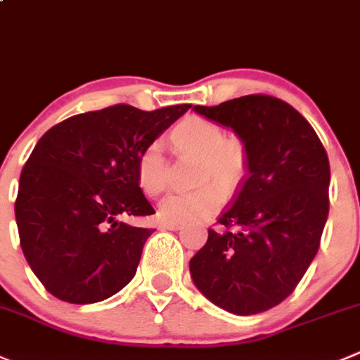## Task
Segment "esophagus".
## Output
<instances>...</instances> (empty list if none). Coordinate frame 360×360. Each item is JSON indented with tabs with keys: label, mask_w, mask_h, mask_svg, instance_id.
Segmentation results:
<instances>
[{
	"label": "esophagus",
	"mask_w": 360,
	"mask_h": 360,
	"mask_svg": "<svg viewBox=\"0 0 360 360\" xmlns=\"http://www.w3.org/2000/svg\"><path fill=\"white\" fill-rule=\"evenodd\" d=\"M183 223H162V229L165 230H179Z\"/></svg>",
	"instance_id": "1"
}]
</instances>
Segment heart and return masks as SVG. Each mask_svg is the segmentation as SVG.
<instances>
[{"label": "heart", "instance_id": "1", "mask_svg": "<svg viewBox=\"0 0 360 360\" xmlns=\"http://www.w3.org/2000/svg\"><path fill=\"white\" fill-rule=\"evenodd\" d=\"M172 142L181 153L200 158L198 183L205 186L195 191L170 193L158 204L163 223H183L216 211L223 202V191L232 193L248 174V148L243 139L223 135L218 124L198 116L181 121L172 131ZM169 167L162 142H151L137 160V183L149 197L167 188Z\"/></svg>", "mask_w": 360, "mask_h": 360}]
</instances>
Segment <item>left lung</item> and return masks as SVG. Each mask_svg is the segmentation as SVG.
<instances>
[{"label":"left lung","mask_w":360,"mask_h":360,"mask_svg":"<svg viewBox=\"0 0 360 360\" xmlns=\"http://www.w3.org/2000/svg\"><path fill=\"white\" fill-rule=\"evenodd\" d=\"M193 110L230 128L248 148V174L219 230L190 260L195 287L233 315H257L297 287L329 214V158L292 105L248 95Z\"/></svg>","instance_id":"1"}]
</instances>
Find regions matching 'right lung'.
<instances>
[{
	"mask_svg": "<svg viewBox=\"0 0 360 360\" xmlns=\"http://www.w3.org/2000/svg\"><path fill=\"white\" fill-rule=\"evenodd\" d=\"M190 107L79 114L34 146L20 172L15 221L31 271L54 297L93 304L130 283L153 230L120 218L155 212L137 183V160Z\"/></svg>",
	"mask_w": 360,
	"mask_h": 360,
	"instance_id": "add662e5",
	"label": "right lung"
}]
</instances>
